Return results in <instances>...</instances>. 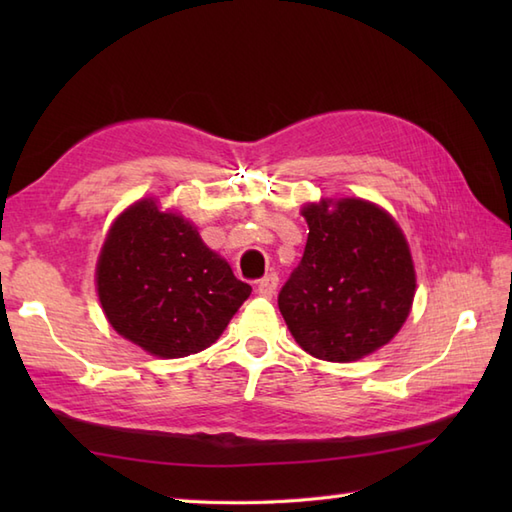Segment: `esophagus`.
I'll list each match as a JSON object with an SVG mask.
<instances>
[{
	"label": "esophagus",
	"instance_id": "34e87169",
	"mask_svg": "<svg viewBox=\"0 0 512 512\" xmlns=\"http://www.w3.org/2000/svg\"><path fill=\"white\" fill-rule=\"evenodd\" d=\"M277 284H279V277L275 275V273H270V275H266L264 279H259V284H257V292L262 297H266V299H273V295L277 292Z\"/></svg>",
	"mask_w": 512,
	"mask_h": 512
}]
</instances>
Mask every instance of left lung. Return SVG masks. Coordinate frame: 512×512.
Masks as SVG:
<instances>
[{
	"label": "left lung",
	"mask_w": 512,
	"mask_h": 512,
	"mask_svg": "<svg viewBox=\"0 0 512 512\" xmlns=\"http://www.w3.org/2000/svg\"><path fill=\"white\" fill-rule=\"evenodd\" d=\"M299 266L279 290L295 341L321 361L350 363L394 339L416 292L409 246L372 202L308 204Z\"/></svg>",
	"instance_id": "1"
}]
</instances>
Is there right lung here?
Masks as SVG:
<instances>
[{
  "mask_svg": "<svg viewBox=\"0 0 512 512\" xmlns=\"http://www.w3.org/2000/svg\"><path fill=\"white\" fill-rule=\"evenodd\" d=\"M96 284L112 328L162 358L215 343L253 290L189 222L151 200L129 206L110 228Z\"/></svg>",
  "mask_w": 512,
  "mask_h": 512,
  "instance_id": "right-lung-1",
  "label": "right lung"
}]
</instances>
